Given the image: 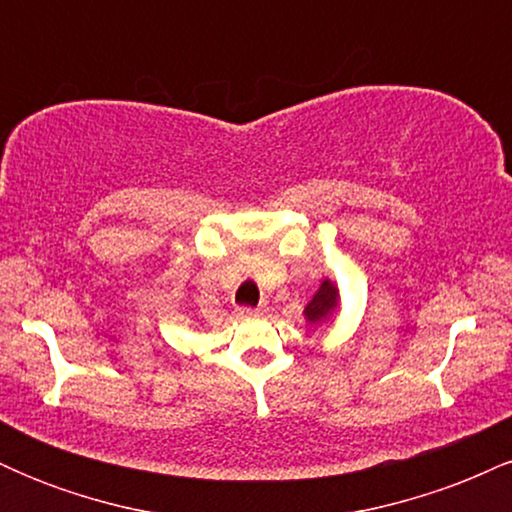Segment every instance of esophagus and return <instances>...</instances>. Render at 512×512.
<instances>
[{"label": "esophagus", "instance_id": "esophagus-1", "mask_svg": "<svg viewBox=\"0 0 512 512\" xmlns=\"http://www.w3.org/2000/svg\"><path fill=\"white\" fill-rule=\"evenodd\" d=\"M238 313L240 315H262L264 305H255V308H252V305H243V308H238Z\"/></svg>", "mask_w": 512, "mask_h": 512}]
</instances>
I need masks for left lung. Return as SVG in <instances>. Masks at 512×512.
I'll return each mask as SVG.
<instances>
[{"label":"left lung","mask_w":512,"mask_h":512,"mask_svg":"<svg viewBox=\"0 0 512 512\" xmlns=\"http://www.w3.org/2000/svg\"><path fill=\"white\" fill-rule=\"evenodd\" d=\"M334 305H337V289H334V284H330V281H322V286L317 289L313 301L305 308V317H308L310 322L325 320V317L334 310Z\"/></svg>","instance_id":"obj_1"}]
</instances>
